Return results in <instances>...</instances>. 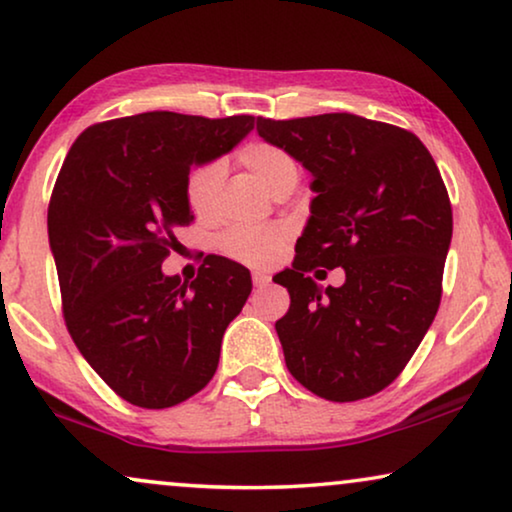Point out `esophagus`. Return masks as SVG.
<instances>
[{
    "label": "esophagus",
    "instance_id": "1",
    "mask_svg": "<svg viewBox=\"0 0 512 512\" xmlns=\"http://www.w3.org/2000/svg\"><path fill=\"white\" fill-rule=\"evenodd\" d=\"M251 279H254V286H258V289L270 284V275H268V272H261V270H256L254 275H251Z\"/></svg>",
    "mask_w": 512,
    "mask_h": 512
}]
</instances>
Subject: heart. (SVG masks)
Here are the masks:
<instances>
[{
	"instance_id": "obj_1",
	"label": "heart",
	"mask_w": 512,
	"mask_h": 512,
	"mask_svg": "<svg viewBox=\"0 0 512 512\" xmlns=\"http://www.w3.org/2000/svg\"><path fill=\"white\" fill-rule=\"evenodd\" d=\"M240 163L275 195L279 188L296 186L300 179V165L298 160L284 151L282 146L268 144V142H254L244 146L240 151ZM223 184V165L219 160L205 163L195 167L188 177L186 184V198L188 207L193 214L209 216L216 207V198H219V188ZM286 228L272 226V228H233L221 237L223 254H228L235 261L244 265H254V268H263L275 261L279 251L286 244Z\"/></svg>"
}]
</instances>
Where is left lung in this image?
<instances>
[{
  "mask_svg": "<svg viewBox=\"0 0 512 512\" xmlns=\"http://www.w3.org/2000/svg\"><path fill=\"white\" fill-rule=\"evenodd\" d=\"M268 144L312 174L310 219L277 321L289 373L326 401L349 403L389 387L429 331L452 240V207L431 153L412 132L354 114L256 118ZM317 267L346 284L319 287Z\"/></svg>",
  "mask_w": 512,
  "mask_h": 512,
  "instance_id": "obj_1",
  "label": "left lung"
}]
</instances>
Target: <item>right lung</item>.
I'll return each instance as SVG.
<instances>
[{"instance_id":"1","label":"right lung","mask_w":512,"mask_h":512,"mask_svg":"<svg viewBox=\"0 0 512 512\" xmlns=\"http://www.w3.org/2000/svg\"><path fill=\"white\" fill-rule=\"evenodd\" d=\"M254 116L174 111L90 125L69 149L48 205L67 331L97 375L132 405L172 408L216 373L221 340L251 293L244 265L207 256L191 284L165 275L188 226L193 167L233 151Z\"/></svg>"}]
</instances>
